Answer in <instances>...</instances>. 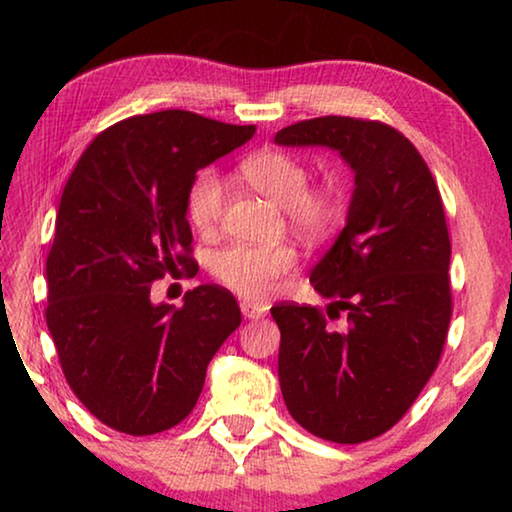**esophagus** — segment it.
I'll use <instances>...</instances> for the list:
<instances>
[{
  "mask_svg": "<svg viewBox=\"0 0 512 512\" xmlns=\"http://www.w3.org/2000/svg\"><path fill=\"white\" fill-rule=\"evenodd\" d=\"M241 314H244L248 320H257V318L266 316V309H264V307H259V305H255V302H248V300H244V302H241Z\"/></svg>",
  "mask_w": 512,
  "mask_h": 512,
  "instance_id": "obj_1",
  "label": "esophagus"
}]
</instances>
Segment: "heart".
<instances>
[{"label": "heart", "mask_w": 512, "mask_h": 512, "mask_svg": "<svg viewBox=\"0 0 512 512\" xmlns=\"http://www.w3.org/2000/svg\"><path fill=\"white\" fill-rule=\"evenodd\" d=\"M246 183L280 205L287 223L300 235L320 237L341 219L343 196L334 185H309V171L298 158L284 151H259L239 164ZM225 203L223 180L212 169L196 176L187 194V216L203 235L214 232ZM296 264V250L280 246L235 244L212 257V275L223 287L246 300H264L275 284Z\"/></svg>", "instance_id": "b5f03b06"}]
</instances>
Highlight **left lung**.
<instances>
[{
  "label": "left lung",
  "mask_w": 512,
  "mask_h": 512,
  "mask_svg": "<svg viewBox=\"0 0 512 512\" xmlns=\"http://www.w3.org/2000/svg\"><path fill=\"white\" fill-rule=\"evenodd\" d=\"M277 146H325L354 173L345 228L309 280L327 305L271 309L277 375L300 427L329 443L377 438L409 411L438 366L452 318L443 201L427 162L395 128L316 117L282 128Z\"/></svg>",
  "instance_id": "1"
}]
</instances>
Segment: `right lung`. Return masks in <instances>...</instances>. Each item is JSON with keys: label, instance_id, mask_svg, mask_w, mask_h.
<instances>
[{"label": "right lung", "instance_id": "obj_1", "mask_svg": "<svg viewBox=\"0 0 512 512\" xmlns=\"http://www.w3.org/2000/svg\"><path fill=\"white\" fill-rule=\"evenodd\" d=\"M255 126L187 110L117 121L85 149L63 189L47 257V327L74 395L94 418L131 436L183 422L207 363L241 323L216 284L155 305L151 284L183 266L196 171L239 149Z\"/></svg>", "mask_w": 512, "mask_h": 512}]
</instances>
